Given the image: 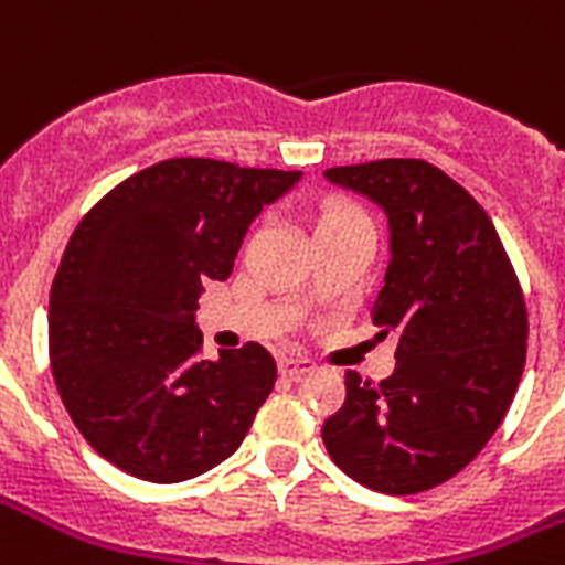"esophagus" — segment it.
<instances>
[{
  "label": "esophagus",
  "mask_w": 565,
  "mask_h": 565,
  "mask_svg": "<svg viewBox=\"0 0 565 565\" xmlns=\"http://www.w3.org/2000/svg\"><path fill=\"white\" fill-rule=\"evenodd\" d=\"M278 369H281L284 379H302V375H308L311 372V360H302V356H281V363H278Z\"/></svg>",
  "instance_id": "1"
}]
</instances>
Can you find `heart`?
I'll return each mask as SVG.
<instances>
[{
	"label": "heart",
	"mask_w": 565,
	"mask_h": 565,
	"mask_svg": "<svg viewBox=\"0 0 565 565\" xmlns=\"http://www.w3.org/2000/svg\"><path fill=\"white\" fill-rule=\"evenodd\" d=\"M351 226H366L372 230L369 223L366 211H360L351 202H330L318 211V221H315V233H330V230H351Z\"/></svg>",
	"instance_id": "1"
}]
</instances>
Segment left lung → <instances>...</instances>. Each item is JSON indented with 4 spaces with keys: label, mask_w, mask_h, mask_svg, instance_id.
I'll return each mask as SVG.
<instances>
[{
    "label": "left lung",
    "mask_w": 565,
    "mask_h": 565,
    "mask_svg": "<svg viewBox=\"0 0 565 565\" xmlns=\"http://www.w3.org/2000/svg\"><path fill=\"white\" fill-rule=\"evenodd\" d=\"M327 178L391 217L372 323L399 342L381 384L344 372L323 445L369 490L420 493L466 469L509 412L530 335L521 281L487 211L433 162L387 157L332 166Z\"/></svg>",
    "instance_id": "8db88e82"
}]
</instances>
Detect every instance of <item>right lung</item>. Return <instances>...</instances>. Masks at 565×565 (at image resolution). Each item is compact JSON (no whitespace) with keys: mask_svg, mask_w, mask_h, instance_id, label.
<instances>
[{"mask_svg":"<svg viewBox=\"0 0 565 565\" xmlns=\"http://www.w3.org/2000/svg\"><path fill=\"white\" fill-rule=\"evenodd\" d=\"M294 181L299 172L172 157L111 186L75 226L51 284L47 354L68 417L117 469L174 484L247 436L275 360L257 342L202 360L193 311Z\"/></svg>","mask_w":565,"mask_h":565,"instance_id":"obj_1","label":"right lung"}]
</instances>
